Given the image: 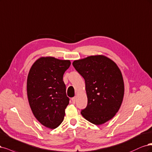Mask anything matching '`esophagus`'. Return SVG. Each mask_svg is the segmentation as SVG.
Wrapping results in <instances>:
<instances>
[{"label": "esophagus", "mask_w": 152, "mask_h": 152, "mask_svg": "<svg viewBox=\"0 0 152 152\" xmlns=\"http://www.w3.org/2000/svg\"><path fill=\"white\" fill-rule=\"evenodd\" d=\"M76 97H73V98H72V104H75V102H76Z\"/></svg>", "instance_id": "obj_1"}]
</instances>
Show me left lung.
<instances>
[{"mask_svg": "<svg viewBox=\"0 0 152 152\" xmlns=\"http://www.w3.org/2000/svg\"><path fill=\"white\" fill-rule=\"evenodd\" d=\"M85 81L88 104L81 114L87 121L100 125L118 112L124 93L122 73L116 64L104 56H93L72 63Z\"/></svg>", "mask_w": 152, "mask_h": 152, "instance_id": "obj_1", "label": "left lung"}]
</instances>
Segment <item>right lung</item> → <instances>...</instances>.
<instances>
[{
    "label": "right lung",
    "instance_id": "obj_1",
    "mask_svg": "<svg viewBox=\"0 0 152 152\" xmlns=\"http://www.w3.org/2000/svg\"><path fill=\"white\" fill-rule=\"evenodd\" d=\"M69 60L41 57L33 64L27 79V95L33 115L47 128H57L69 103L63 75L69 67Z\"/></svg>",
    "mask_w": 152,
    "mask_h": 152
}]
</instances>
